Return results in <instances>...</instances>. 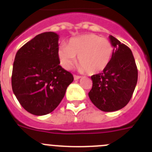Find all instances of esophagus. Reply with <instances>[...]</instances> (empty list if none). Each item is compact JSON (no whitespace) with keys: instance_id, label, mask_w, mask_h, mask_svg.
I'll use <instances>...</instances> for the list:
<instances>
[{"instance_id":"34e87169","label":"esophagus","mask_w":152,"mask_h":152,"mask_svg":"<svg viewBox=\"0 0 152 152\" xmlns=\"http://www.w3.org/2000/svg\"><path fill=\"white\" fill-rule=\"evenodd\" d=\"M80 76H79V75H74V79L75 80H78V79L80 78Z\"/></svg>"}]
</instances>
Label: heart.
Here are the masks:
<instances>
[{"mask_svg": "<svg viewBox=\"0 0 152 152\" xmlns=\"http://www.w3.org/2000/svg\"><path fill=\"white\" fill-rule=\"evenodd\" d=\"M113 51V45L108 39L89 33L70 39L67 45H60L58 56L61 66L67 70L73 67L77 56L80 70L95 75L107 68Z\"/></svg>", "mask_w": 152, "mask_h": 152, "instance_id": "1", "label": "heart"}]
</instances>
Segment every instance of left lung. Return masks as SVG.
Instances as JSON below:
<instances>
[{"label": "left lung", "instance_id": "obj_1", "mask_svg": "<svg viewBox=\"0 0 152 152\" xmlns=\"http://www.w3.org/2000/svg\"><path fill=\"white\" fill-rule=\"evenodd\" d=\"M116 48L107 68L91 76L92 88L88 96L99 110L104 112L119 110L131 100L138 80V69L131 49L110 36Z\"/></svg>", "mask_w": 152, "mask_h": 152}]
</instances>
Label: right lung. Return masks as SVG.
<instances>
[{
    "label": "right lung",
    "instance_id": "obj_1",
    "mask_svg": "<svg viewBox=\"0 0 152 152\" xmlns=\"http://www.w3.org/2000/svg\"><path fill=\"white\" fill-rule=\"evenodd\" d=\"M58 42V36L53 32L37 35L17 51L13 61V94L20 105L36 116L54 110L74 80L72 74L59 65Z\"/></svg>",
    "mask_w": 152,
    "mask_h": 152
}]
</instances>
